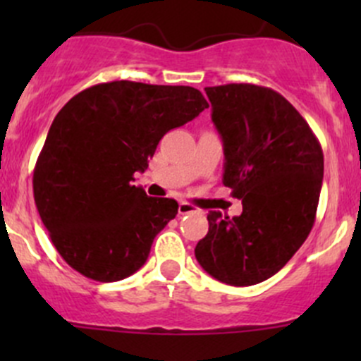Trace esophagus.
<instances>
[{"instance_id":"esophagus-1","label":"esophagus","mask_w":361,"mask_h":361,"mask_svg":"<svg viewBox=\"0 0 361 361\" xmlns=\"http://www.w3.org/2000/svg\"><path fill=\"white\" fill-rule=\"evenodd\" d=\"M178 213L180 214H190V213H199V207H195L194 204L181 201L180 206H178Z\"/></svg>"}]
</instances>
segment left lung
<instances>
[{
    "instance_id": "left-lung-1",
    "label": "left lung",
    "mask_w": 361,
    "mask_h": 361,
    "mask_svg": "<svg viewBox=\"0 0 361 361\" xmlns=\"http://www.w3.org/2000/svg\"><path fill=\"white\" fill-rule=\"evenodd\" d=\"M211 118L224 141V183L243 201L239 216L209 211V231L195 246L207 274L251 286L281 271L316 220L323 150L309 123L269 87H206Z\"/></svg>"
}]
</instances>
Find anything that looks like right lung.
Returning a JSON list of instances; mask_svg holds the SVG:
<instances>
[{
	"label": "right lung",
	"instance_id": "obj_1",
	"mask_svg": "<svg viewBox=\"0 0 361 361\" xmlns=\"http://www.w3.org/2000/svg\"><path fill=\"white\" fill-rule=\"evenodd\" d=\"M207 108L194 87L116 80L76 94L56 115L32 174L36 209L69 267L101 283L147 262L178 202L134 187L159 141Z\"/></svg>",
	"mask_w": 361,
	"mask_h": 361
}]
</instances>
